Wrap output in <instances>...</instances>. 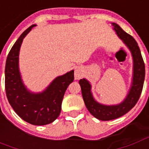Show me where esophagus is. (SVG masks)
<instances>
[{
  "label": "esophagus",
  "instance_id": "esophagus-1",
  "mask_svg": "<svg viewBox=\"0 0 149 149\" xmlns=\"http://www.w3.org/2000/svg\"><path fill=\"white\" fill-rule=\"evenodd\" d=\"M82 70L81 68H77L75 69V73H74V77H75V80H79L81 79V77H82Z\"/></svg>",
  "mask_w": 149,
  "mask_h": 149
}]
</instances>
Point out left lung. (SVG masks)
Masks as SVG:
<instances>
[{
	"label": "left lung",
	"mask_w": 149,
	"mask_h": 149,
	"mask_svg": "<svg viewBox=\"0 0 149 149\" xmlns=\"http://www.w3.org/2000/svg\"><path fill=\"white\" fill-rule=\"evenodd\" d=\"M112 25L114 26L116 34L128 46L132 54L134 62L133 81L128 96L121 104L118 105L107 106L98 104L94 100L93 95L91 93V85L88 81L85 79L80 80L79 83L81 87V93L85 106L92 115L100 120H111L119 118L130 111L137 103L141 97L145 77L144 62L136 41L131 35L125 33L117 24L112 23Z\"/></svg>",
	"instance_id": "obj_1"
}]
</instances>
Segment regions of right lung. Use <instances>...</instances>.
I'll return each instance as SVG.
<instances>
[{
    "mask_svg": "<svg viewBox=\"0 0 149 149\" xmlns=\"http://www.w3.org/2000/svg\"><path fill=\"white\" fill-rule=\"evenodd\" d=\"M34 26L31 25L21 34L8 52L5 70V93L10 105L22 120L31 125H45L60 115L65 91L74 80V71L56 78L42 93L27 91L18 69V56L23 39Z\"/></svg>",
    "mask_w": 149,
    "mask_h": 149,
    "instance_id": "add662e5",
    "label": "right lung"
}]
</instances>
